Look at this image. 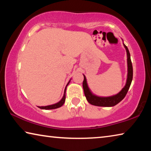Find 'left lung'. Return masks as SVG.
<instances>
[{
    "label": "left lung",
    "mask_w": 151,
    "mask_h": 151,
    "mask_svg": "<svg viewBox=\"0 0 151 151\" xmlns=\"http://www.w3.org/2000/svg\"><path fill=\"white\" fill-rule=\"evenodd\" d=\"M124 47L126 48L127 54V65H128V75L126 85L122 89L121 91L116 95L109 96V97H100L94 95L89 90L87 83H86V79L85 76L84 75V81L83 83V86L84 93L86 96V100L90 104L94 106H113L120 103L129 91L130 86H131V82L132 80V75H133V70H132V65L131 60V55H130L129 50L124 44Z\"/></svg>",
    "instance_id": "obj_1"
}]
</instances>
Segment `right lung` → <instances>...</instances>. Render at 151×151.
<instances>
[{"instance_id":"1","label":"right lung","mask_w":151,"mask_h":151,"mask_svg":"<svg viewBox=\"0 0 151 151\" xmlns=\"http://www.w3.org/2000/svg\"><path fill=\"white\" fill-rule=\"evenodd\" d=\"M70 82V81H69ZM69 82H68L67 85V86L68 85V83H69ZM66 88L65 89V93H64V95L63 99H61V100L58 102V103L54 104H52V105H48V106H39V108L41 109H45V110H49V109H57V108H59V107L62 106L63 105V104L65 103V98H66Z\"/></svg>"}]
</instances>
